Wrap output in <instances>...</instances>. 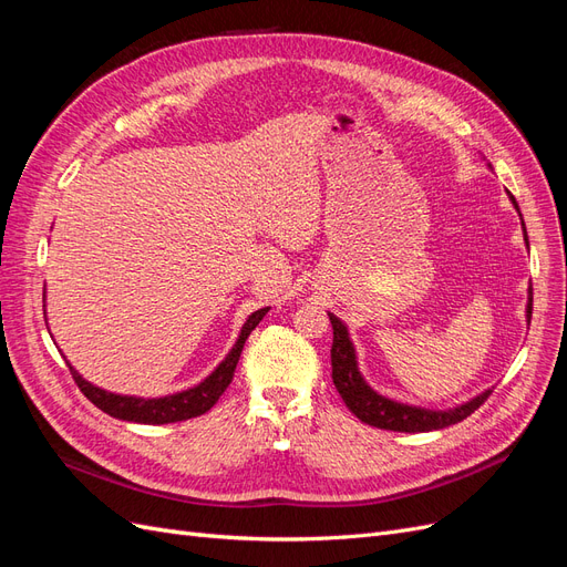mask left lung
Returning a JSON list of instances; mask_svg holds the SVG:
<instances>
[{"instance_id":"8db88e82","label":"left lung","mask_w":567,"mask_h":567,"mask_svg":"<svg viewBox=\"0 0 567 567\" xmlns=\"http://www.w3.org/2000/svg\"><path fill=\"white\" fill-rule=\"evenodd\" d=\"M489 165V163H487ZM492 167V165H489ZM513 208L518 210V203L508 194ZM520 213V210H518ZM523 219V217H520ZM525 231V221H523ZM525 244H527V231H525ZM527 323L532 317V288L527 296ZM331 326H333V348H331V367H333V383L340 392L342 402L348 404L352 414L373 427H381V431H394V433H427V431H440V427H450L463 419H468L473 411L483 404L492 390H485L475 394L473 400L450 406V409H431V406H419V404H406L390 400L385 394L375 392L367 379L359 371L357 364V350L350 338L348 323L340 321L333 312H329Z\"/></svg>"}]
</instances>
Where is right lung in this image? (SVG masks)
<instances>
[{"label": "right lung", "mask_w": 567, "mask_h": 567, "mask_svg": "<svg viewBox=\"0 0 567 567\" xmlns=\"http://www.w3.org/2000/svg\"><path fill=\"white\" fill-rule=\"evenodd\" d=\"M267 312H269V307H262V310H255L252 315H248L246 323L241 326V333H238V338L234 342V348L215 367V371L210 375H205V379L194 388L175 392V394H165V398H148L146 400V398H136V394L109 392L90 381H84L82 375L73 369V364L68 362V359H65V364H68V369H71L78 388L84 392V398H87L92 404H96L101 411H106V414L113 419L146 423V425H163V423L196 419V416L205 414V411H210L213 404L221 398V392L229 388L246 340Z\"/></svg>", "instance_id": "1"}]
</instances>
